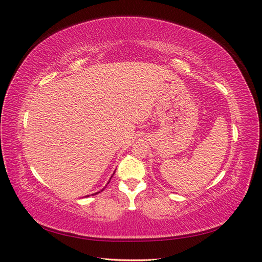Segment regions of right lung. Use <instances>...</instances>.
I'll list each match as a JSON object with an SVG mask.
<instances>
[{
  "mask_svg": "<svg viewBox=\"0 0 262 262\" xmlns=\"http://www.w3.org/2000/svg\"><path fill=\"white\" fill-rule=\"evenodd\" d=\"M101 191H103V189H102ZM98 193H99V192H98ZM95 194H97V193H95ZM92 195H94V194H92ZM87 196H89V195H87Z\"/></svg>",
  "mask_w": 262,
  "mask_h": 262,
  "instance_id": "1",
  "label": "right lung"
}]
</instances>
